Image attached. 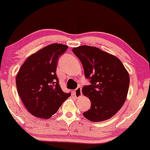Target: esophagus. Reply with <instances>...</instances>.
<instances>
[{
  "mask_svg": "<svg viewBox=\"0 0 150 150\" xmlns=\"http://www.w3.org/2000/svg\"><path fill=\"white\" fill-rule=\"evenodd\" d=\"M74 96L76 98H80L82 96V89L81 88L79 87H77L76 89L74 90Z\"/></svg>",
  "mask_w": 150,
  "mask_h": 150,
  "instance_id": "esophagus-1",
  "label": "esophagus"
}]
</instances>
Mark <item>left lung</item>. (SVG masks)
I'll list each match as a JSON object with an SVG mask.
<instances>
[{
	"label": "left lung",
	"mask_w": 150,
	"mask_h": 150,
	"mask_svg": "<svg viewBox=\"0 0 150 150\" xmlns=\"http://www.w3.org/2000/svg\"><path fill=\"white\" fill-rule=\"evenodd\" d=\"M72 51L91 83L82 89L91 101V108L83 112L84 117L95 122L108 120L126 100L130 84L128 71L117 57L96 47L81 46Z\"/></svg>",
	"instance_id": "8db88e82"
}]
</instances>
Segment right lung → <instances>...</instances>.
I'll use <instances>...</instances> for the list:
<instances>
[{
	"mask_svg": "<svg viewBox=\"0 0 150 150\" xmlns=\"http://www.w3.org/2000/svg\"><path fill=\"white\" fill-rule=\"evenodd\" d=\"M68 46L48 45L30 55L16 76L20 99L30 113L37 117L49 119L71 96L59 85L56 70L58 59Z\"/></svg>",
	"mask_w": 150,
	"mask_h": 150,
	"instance_id": "add662e5",
	"label": "right lung"
}]
</instances>
